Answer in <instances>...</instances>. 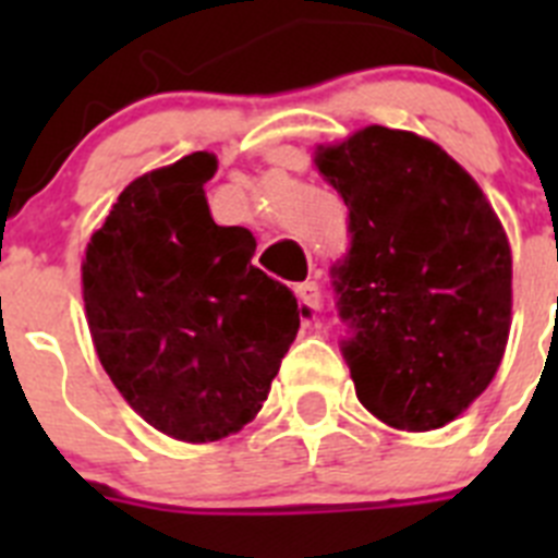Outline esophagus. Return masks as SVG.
Here are the masks:
<instances>
[{"label":"esophagus","mask_w":558,"mask_h":558,"mask_svg":"<svg viewBox=\"0 0 558 558\" xmlns=\"http://www.w3.org/2000/svg\"><path fill=\"white\" fill-rule=\"evenodd\" d=\"M295 295H299V304H302L304 310V322L315 318L318 310H322V288L315 282H304L295 288Z\"/></svg>","instance_id":"34e87169"}]
</instances>
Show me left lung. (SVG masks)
Returning <instances> with one entry per match:
<instances>
[{
  "label": "left lung",
  "mask_w": 558,
  "mask_h": 558,
  "mask_svg": "<svg viewBox=\"0 0 558 558\" xmlns=\"http://www.w3.org/2000/svg\"><path fill=\"white\" fill-rule=\"evenodd\" d=\"M315 167L349 209L329 274L357 399L397 430L445 427L500 368L509 236L470 172L411 131L368 125L318 147Z\"/></svg>",
  "instance_id": "8db88e82"
}]
</instances>
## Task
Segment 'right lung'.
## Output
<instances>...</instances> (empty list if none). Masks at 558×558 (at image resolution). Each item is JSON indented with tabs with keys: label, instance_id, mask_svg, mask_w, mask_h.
Here are the masks:
<instances>
[{
	"label": "right lung",
	"instance_id": "add662e5",
	"mask_svg": "<svg viewBox=\"0 0 558 558\" xmlns=\"http://www.w3.org/2000/svg\"><path fill=\"white\" fill-rule=\"evenodd\" d=\"M211 153L122 190L83 259V302L102 368L147 425L204 445L259 413L299 332L290 288L251 263L256 240L218 226Z\"/></svg>",
	"mask_w": 558,
	"mask_h": 558
}]
</instances>
